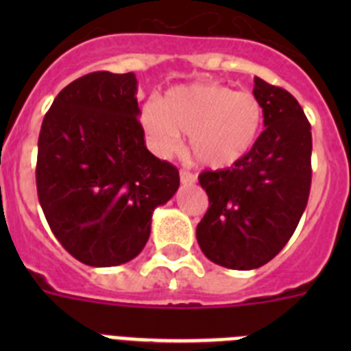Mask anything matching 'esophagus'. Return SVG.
I'll return each mask as SVG.
<instances>
[{
	"instance_id": "esophagus-1",
	"label": "esophagus",
	"mask_w": 351,
	"mask_h": 351,
	"mask_svg": "<svg viewBox=\"0 0 351 351\" xmlns=\"http://www.w3.org/2000/svg\"><path fill=\"white\" fill-rule=\"evenodd\" d=\"M195 181H197V176L195 173H191L190 170H181V182L182 184H195Z\"/></svg>"
}]
</instances>
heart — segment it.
Returning <instances> with one entry per match:
<instances>
[{"label": "heart", "instance_id": "heart-1", "mask_svg": "<svg viewBox=\"0 0 351 351\" xmlns=\"http://www.w3.org/2000/svg\"><path fill=\"white\" fill-rule=\"evenodd\" d=\"M142 128L160 154H170L190 135V153L202 167L230 169L258 144L265 110L253 93L219 82L176 86L142 110Z\"/></svg>", "mask_w": 351, "mask_h": 351}]
</instances>
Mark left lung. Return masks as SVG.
Listing matches in <instances>:
<instances>
[{"label":"left lung","mask_w":351,"mask_h":351,"mask_svg":"<svg viewBox=\"0 0 351 351\" xmlns=\"http://www.w3.org/2000/svg\"><path fill=\"white\" fill-rule=\"evenodd\" d=\"M253 95L265 110L258 144L237 165L198 176L209 197L198 246L210 262L235 271L262 267L283 250L311 190V125L302 107L258 77Z\"/></svg>","instance_id":"left-lung-1"}]
</instances>
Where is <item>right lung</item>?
I'll list each match as a JSON object with an SVG mask.
<instances>
[{
	"instance_id": "right-lung-1",
	"label": "right lung",
	"mask_w": 351,
	"mask_h": 351,
	"mask_svg": "<svg viewBox=\"0 0 351 351\" xmlns=\"http://www.w3.org/2000/svg\"><path fill=\"white\" fill-rule=\"evenodd\" d=\"M135 73L93 71L68 84L38 137L36 191L61 246L91 267L144 250L151 216L179 188V170L149 153Z\"/></svg>"
}]
</instances>
